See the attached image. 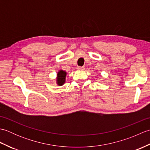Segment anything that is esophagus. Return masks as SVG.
<instances>
[{
    "mask_svg": "<svg viewBox=\"0 0 150 150\" xmlns=\"http://www.w3.org/2000/svg\"><path fill=\"white\" fill-rule=\"evenodd\" d=\"M85 69L84 66H79L78 67V69L79 70H84Z\"/></svg>",
    "mask_w": 150,
    "mask_h": 150,
    "instance_id": "obj_1",
    "label": "esophagus"
}]
</instances>
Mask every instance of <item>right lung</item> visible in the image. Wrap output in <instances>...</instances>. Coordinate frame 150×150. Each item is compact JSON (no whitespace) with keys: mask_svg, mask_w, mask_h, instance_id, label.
Here are the masks:
<instances>
[{"mask_svg":"<svg viewBox=\"0 0 150 150\" xmlns=\"http://www.w3.org/2000/svg\"><path fill=\"white\" fill-rule=\"evenodd\" d=\"M66 72L63 71V70H60V71L57 73V84L59 86H62L65 82L66 80Z\"/></svg>","mask_w":150,"mask_h":150,"instance_id":"add662e5","label":"right lung"}]
</instances>
